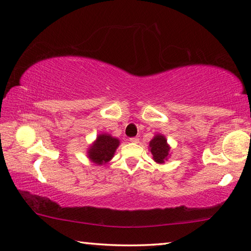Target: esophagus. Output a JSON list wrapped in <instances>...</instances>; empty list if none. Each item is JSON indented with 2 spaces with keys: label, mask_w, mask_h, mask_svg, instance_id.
I'll use <instances>...</instances> for the list:
<instances>
[{
  "label": "esophagus",
  "mask_w": 251,
  "mask_h": 251,
  "mask_svg": "<svg viewBox=\"0 0 251 251\" xmlns=\"http://www.w3.org/2000/svg\"><path fill=\"white\" fill-rule=\"evenodd\" d=\"M129 141L132 142V143H138V142H140V138H137V137H130Z\"/></svg>",
  "instance_id": "1"
}]
</instances>
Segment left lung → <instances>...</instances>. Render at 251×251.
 I'll use <instances>...</instances> for the list:
<instances>
[{"label": "left lung", "mask_w": 251, "mask_h": 251, "mask_svg": "<svg viewBox=\"0 0 251 251\" xmlns=\"http://www.w3.org/2000/svg\"><path fill=\"white\" fill-rule=\"evenodd\" d=\"M151 153L153 155V158L157 163H164V161L169 156L170 147L166 144V140L162 135H156L152 141L150 142Z\"/></svg>", "instance_id": "obj_1"}]
</instances>
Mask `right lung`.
<instances>
[{
  "mask_svg": "<svg viewBox=\"0 0 251 251\" xmlns=\"http://www.w3.org/2000/svg\"><path fill=\"white\" fill-rule=\"evenodd\" d=\"M119 145L117 138L111 137L110 135H98L96 142L89 149L88 157L96 164H104L114 156L115 151Z\"/></svg>",
  "mask_w": 251,
  "mask_h": 251,
  "instance_id": "add662e5",
  "label": "right lung"
}]
</instances>
